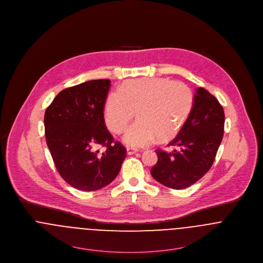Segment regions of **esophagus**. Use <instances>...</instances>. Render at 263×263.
I'll return each instance as SVG.
<instances>
[{
    "instance_id": "1",
    "label": "esophagus",
    "mask_w": 263,
    "mask_h": 263,
    "mask_svg": "<svg viewBox=\"0 0 263 263\" xmlns=\"http://www.w3.org/2000/svg\"><path fill=\"white\" fill-rule=\"evenodd\" d=\"M138 152L136 151V149H133V148H129V147H127L126 148V154L128 155V156H132V155H135V154H137Z\"/></svg>"
}]
</instances>
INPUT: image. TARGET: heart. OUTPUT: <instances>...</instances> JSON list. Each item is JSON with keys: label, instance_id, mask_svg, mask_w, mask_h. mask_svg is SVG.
Masks as SVG:
<instances>
[{"label": "heart", "instance_id": "heart-1", "mask_svg": "<svg viewBox=\"0 0 263 263\" xmlns=\"http://www.w3.org/2000/svg\"><path fill=\"white\" fill-rule=\"evenodd\" d=\"M193 93L182 82L164 77L128 80L120 90L108 93L104 103V120L115 134H120L136 116L140 118L125 132L123 140L132 147H143L158 137L166 141L175 137L188 119Z\"/></svg>", "mask_w": 263, "mask_h": 263}]
</instances>
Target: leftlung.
I'll list each match as a JSON object with an SVG mask.
<instances>
[{
  "instance_id": "8db88e82",
  "label": "left lung",
  "mask_w": 263,
  "mask_h": 263,
  "mask_svg": "<svg viewBox=\"0 0 263 263\" xmlns=\"http://www.w3.org/2000/svg\"><path fill=\"white\" fill-rule=\"evenodd\" d=\"M224 110L215 96L196 89L191 112L177 137L168 143L173 152L156 149L158 163L152 167L155 180L172 189H185L212 167L224 134Z\"/></svg>"
}]
</instances>
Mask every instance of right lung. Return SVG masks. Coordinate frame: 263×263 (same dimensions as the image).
Listing matches in <instances>:
<instances>
[{
	"mask_svg": "<svg viewBox=\"0 0 263 263\" xmlns=\"http://www.w3.org/2000/svg\"><path fill=\"white\" fill-rule=\"evenodd\" d=\"M110 80H90L60 91L45 111L46 143L59 175L73 188L96 191L120 173L126 149L104 122ZM101 145L103 153L97 149Z\"/></svg>",
	"mask_w": 263,
	"mask_h": 263,
	"instance_id": "obj_1",
	"label": "right lung"
}]
</instances>
